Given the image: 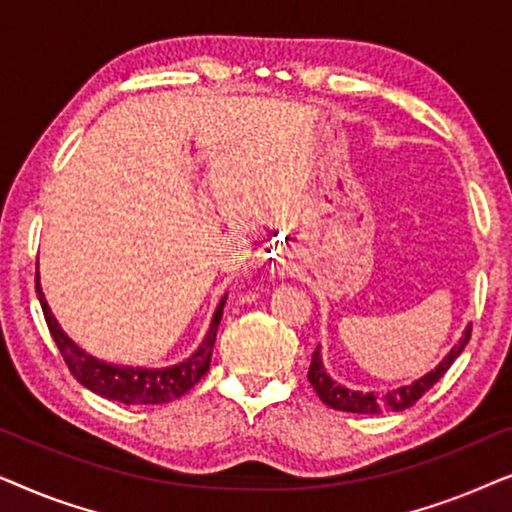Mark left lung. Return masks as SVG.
<instances>
[{"mask_svg": "<svg viewBox=\"0 0 512 512\" xmlns=\"http://www.w3.org/2000/svg\"><path fill=\"white\" fill-rule=\"evenodd\" d=\"M468 340H471V326H466L461 340L450 349V352H447L445 359L440 361L436 368L429 370V373H426L424 377H419V380H415L412 384H405V387L387 391V394H375V391L363 394V391L347 389V387H342V384L333 382L331 375L326 373L324 361H321L319 347L314 349V354H312L310 370H307V380H310V384L314 387V391H317V396L321 398V401H324L328 408H333V410L359 412V415L401 412V410L412 408V405H415L419 398H422L426 391H429L433 384H436L440 377L447 373V370H450L452 363L457 361V356L464 352Z\"/></svg>", "mask_w": 512, "mask_h": 512, "instance_id": "obj_1", "label": "left lung"}]
</instances>
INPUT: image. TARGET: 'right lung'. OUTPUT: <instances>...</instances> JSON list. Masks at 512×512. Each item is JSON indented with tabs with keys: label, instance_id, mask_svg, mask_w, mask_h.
<instances>
[{
	"label": "right lung",
	"instance_id": "obj_1",
	"mask_svg": "<svg viewBox=\"0 0 512 512\" xmlns=\"http://www.w3.org/2000/svg\"><path fill=\"white\" fill-rule=\"evenodd\" d=\"M37 296L44 310L48 331H51L55 345H58L62 359H65L67 368L79 380L83 387H88L93 394L109 398V401H118L125 405H160L170 403L174 398L184 396L188 389H193L200 382V377L209 370V361H212V349L216 342V331H219L223 305H226V296L216 305L212 324L202 340V345L195 352L184 359L177 366L170 368H139V366H116V363H107L95 359L83 352L67 333L62 331L58 319L53 317L51 307H48L44 291L39 284L37 272Z\"/></svg>",
	"mask_w": 512,
	"mask_h": 512
}]
</instances>
